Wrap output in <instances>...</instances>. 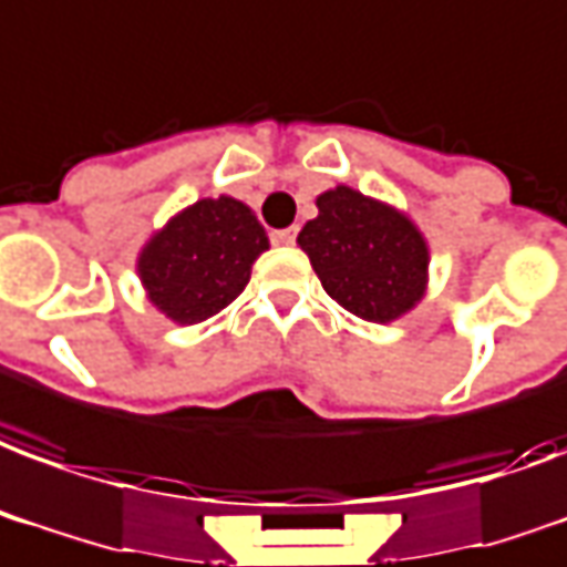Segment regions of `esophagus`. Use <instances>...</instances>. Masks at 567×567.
Returning <instances> with one entry per match:
<instances>
[{
    "instance_id": "obj_1",
    "label": "esophagus",
    "mask_w": 567,
    "mask_h": 567,
    "mask_svg": "<svg viewBox=\"0 0 567 567\" xmlns=\"http://www.w3.org/2000/svg\"><path fill=\"white\" fill-rule=\"evenodd\" d=\"M296 236H299V229L296 227L275 229V233H271V241H275V245H296Z\"/></svg>"
}]
</instances>
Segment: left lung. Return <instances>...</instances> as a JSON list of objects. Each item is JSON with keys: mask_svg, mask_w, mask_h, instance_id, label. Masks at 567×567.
<instances>
[{"mask_svg": "<svg viewBox=\"0 0 567 567\" xmlns=\"http://www.w3.org/2000/svg\"><path fill=\"white\" fill-rule=\"evenodd\" d=\"M317 208L299 245L338 305L368 322H391L424 296L427 245L410 218L343 185L326 190Z\"/></svg>", "mask_w": 567, "mask_h": 567, "instance_id": "left-lung-1", "label": "left lung"}]
</instances>
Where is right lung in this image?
<instances>
[{
    "instance_id": "obj_1",
    "label": "right lung",
    "mask_w": 567,
    "mask_h": 567,
    "mask_svg": "<svg viewBox=\"0 0 567 567\" xmlns=\"http://www.w3.org/2000/svg\"><path fill=\"white\" fill-rule=\"evenodd\" d=\"M266 229L233 197L199 199L169 220L143 250L140 278L152 305L182 326L218 313L248 287Z\"/></svg>"
}]
</instances>
